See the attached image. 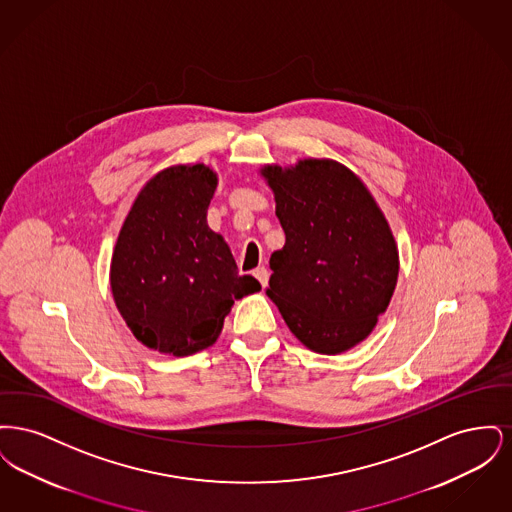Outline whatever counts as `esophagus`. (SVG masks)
<instances>
[{
    "label": "esophagus",
    "mask_w": 512,
    "mask_h": 512,
    "mask_svg": "<svg viewBox=\"0 0 512 512\" xmlns=\"http://www.w3.org/2000/svg\"><path fill=\"white\" fill-rule=\"evenodd\" d=\"M253 274H255V278L261 282V286H267L270 272H268V268L265 267V265L255 268V270H253Z\"/></svg>",
    "instance_id": "1"
}]
</instances>
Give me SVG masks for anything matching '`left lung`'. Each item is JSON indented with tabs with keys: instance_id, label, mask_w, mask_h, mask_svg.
<instances>
[{
	"instance_id": "left-lung-1",
	"label": "left lung",
	"mask_w": 512,
	"mask_h": 512,
	"mask_svg": "<svg viewBox=\"0 0 512 512\" xmlns=\"http://www.w3.org/2000/svg\"><path fill=\"white\" fill-rule=\"evenodd\" d=\"M286 244L267 295L307 349L340 355L370 336L399 276L388 219L365 182L334 159L263 165Z\"/></svg>"
}]
</instances>
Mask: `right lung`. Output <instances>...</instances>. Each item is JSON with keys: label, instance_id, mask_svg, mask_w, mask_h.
Segmentation results:
<instances>
[{"label": "right lung", "instance_id": "add662e5", "mask_svg": "<svg viewBox=\"0 0 512 512\" xmlns=\"http://www.w3.org/2000/svg\"><path fill=\"white\" fill-rule=\"evenodd\" d=\"M219 176L203 163L172 165L136 195L111 257L115 305L149 349L186 357L219 340L236 299L261 284L238 274L224 238L207 224Z\"/></svg>", "mask_w": 512, "mask_h": 512}]
</instances>
